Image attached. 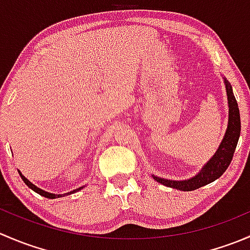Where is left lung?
Segmentation results:
<instances>
[{"label":"left lung","mask_w":250,"mask_h":250,"mask_svg":"<svg viewBox=\"0 0 250 250\" xmlns=\"http://www.w3.org/2000/svg\"><path fill=\"white\" fill-rule=\"evenodd\" d=\"M224 83H225L226 94H228L229 121L225 135H224L218 150L215 151L213 157H210V160L201 168L200 172L193 175L192 178L185 179V180H170V179L160 178V176L152 174V178L157 183L180 191H193L207 184L213 183L228 169L232 161L233 152L236 150L237 143H238L239 134H241V116H239L238 104L233 95L230 82L224 77Z\"/></svg>","instance_id":"obj_1"}]
</instances>
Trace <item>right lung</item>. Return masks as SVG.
Instances as JSON below:
<instances>
[{"mask_svg": "<svg viewBox=\"0 0 250 250\" xmlns=\"http://www.w3.org/2000/svg\"><path fill=\"white\" fill-rule=\"evenodd\" d=\"M18 172H19V175L21 176L22 181H24V183L26 184V185L29 186V188H31V190H34L35 192H37V193H39V195L43 196V197H47V198H60V197H64V196H66V195H71V193H75V192H77V191L82 190V188H84V185H83V186H81V188H75V190L70 191V192L62 193V195H55V193H50V192H47V191H44V190H42V188H37V186H36V185H34V184H32L31 181L29 180V179H26V178H25V176L22 175V174H21V172H20V170H18Z\"/></svg>", "mask_w": 250, "mask_h": 250, "instance_id": "1", "label": "right lung"}]
</instances>
